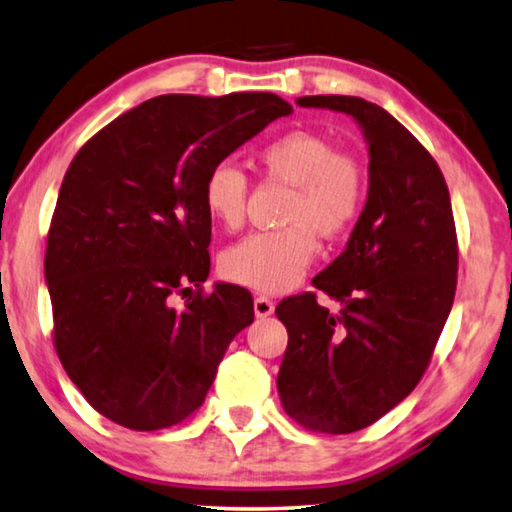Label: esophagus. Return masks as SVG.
Wrapping results in <instances>:
<instances>
[{"instance_id":"1","label":"esophagus","mask_w":512,"mask_h":512,"mask_svg":"<svg viewBox=\"0 0 512 512\" xmlns=\"http://www.w3.org/2000/svg\"><path fill=\"white\" fill-rule=\"evenodd\" d=\"M253 308H255V315L259 319H264V317L273 315V310H276V303H273L271 299H266V296H257Z\"/></svg>"}]
</instances>
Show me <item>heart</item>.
<instances>
[{
	"label": "heart",
	"mask_w": 512,
	"mask_h": 512,
	"mask_svg": "<svg viewBox=\"0 0 512 512\" xmlns=\"http://www.w3.org/2000/svg\"><path fill=\"white\" fill-rule=\"evenodd\" d=\"M259 165L296 188L287 211L292 227L257 232L223 255V271L241 285L276 294L294 287L317 255V234L342 236L361 218L368 177L361 160L312 131H289L259 149ZM248 181L232 163H218L204 181V207L225 230L246 218Z\"/></svg>",
	"instance_id": "b5f03b06"
}]
</instances>
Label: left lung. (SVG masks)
Here are the masks:
<instances>
[{
	"label": "left lung",
	"mask_w": 512,
	"mask_h": 512,
	"mask_svg": "<svg viewBox=\"0 0 512 512\" xmlns=\"http://www.w3.org/2000/svg\"><path fill=\"white\" fill-rule=\"evenodd\" d=\"M301 108L352 117L368 144V200L345 250L276 315L289 342L278 372L282 409L317 432L349 434L414 391L457 285L451 195L439 165L384 108L358 96H301Z\"/></svg>",
	"instance_id": "8db88e82"
}]
</instances>
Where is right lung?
I'll return each mask as SVG.
<instances>
[{"label":"right lung","mask_w":512,"mask_h":512,"mask_svg":"<svg viewBox=\"0 0 512 512\" xmlns=\"http://www.w3.org/2000/svg\"><path fill=\"white\" fill-rule=\"evenodd\" d=\"M276 94H167L121 114L78 151L52 216L45 282L66 375L128 430L181 423L207 398L234 335L253 324L248 289L209 278L204 181L292 114Z\"/></svg>","instance_id":"right-lung-1"}]
</instances>
